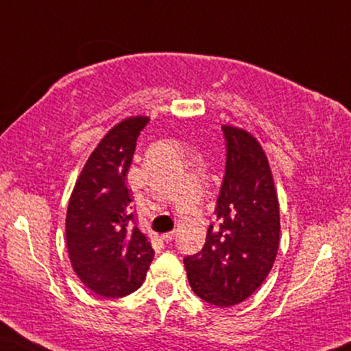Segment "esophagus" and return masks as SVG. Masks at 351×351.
<instances>
[{"label": "esophagus", "mask_w": 351, "mask_h": 351, "mask_svg": "<svg viewBox=\"0 0 351 351\" xmlns=\"http://www.w3.org/2000/svg\"><path fill=\"white\" fill-rule=\"evenodd\" d=\"M175 237H176V232L175 230H173V232H168V233H163L162 234V239L163 241H167V243H170V241H173V239H175Z\"/></svg>", "instance_id": "1"}]
</instances>
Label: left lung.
Here are the masks:
<instances>
[{"mask_svg":"<svg viewBox=\"0 0 351 351\" xmlns=\"http://www.w3.org/2000/svg\"><path fill=\"white\" fill-rule=\"evenodd\" d=\"M227 165L206 245L184 257L189 285L207 303L230 308L263 285L280 241V207L263 145L243 128L223 124Z\"/></svg>","mask_w":351,"mask_h":351,"instance_id":"left-lung-1","label":"left lung"}]
</instances>
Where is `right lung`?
<instances>
[{"mask_svg": "<svg viewBox=\"0 0 351 351\" xmlns=\"http://www.w3.org/2000/svg\"><path fill=\"white\" fill-rule=\"evenodd\" d=\"M149 117H130L110 130L88 155L66 212L71 265L88 290L119 298L143 285L154 259L147 237L132 227L126 186L136 141Z\"/></svg>", "mask_w": 351, "mask_h": 351, "instance_id": "1", "label": "right lung"}]
</instances>
